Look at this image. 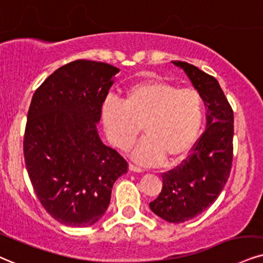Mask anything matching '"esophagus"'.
<instances>
[{"label": "esophagus", "instance_id": "1", "mask_svg": "<svg viewBox=\"0 0 263 263\" xmlns=\"http://www.w3.org/2000/svg\"><path fill=\"white\" fill-rule=\"evenodd\" d=\"M129 170L133 171V172H138V173H141V172H144V170H142L141 167H139V166H137V164H134V163L129 164Z\"/></svg>", "mask_w": 263, "mask_h": 263}]
</instances>
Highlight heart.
Here are the masks:
<instances>
[{
    "label": "heart",
    "mask_w": 263,
    "mask_h": 263,
    "mask_svg": "<svg viewBox=\"0 0 263 263\" xmlns=\"http://www.w3.org/2000/svg\"><path fill=\"white\" fill-rule=\"evenodd\" d=\"M102 122L109 141L128 150L144 129L146 138L133 152L145 164L184 160L195 146L203 123V101L196 90L146 80L126 89L123 102L107 100Z\"/></svg>",
    "instance_id": "obj_1"
}]
</instances>
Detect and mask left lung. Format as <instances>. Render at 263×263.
I'll use <instances>...</instances> for the list:
<instances>
[{
    "instance_id": "1",
    "label": "left lung",
    "mask_w": 263,
    "mask_h": 263,
    "mask_svg": "<svg viewBox=\"0 0 263 263\" xmlns=\"http://www.w3.org/2000/svg\"><path fill=\"white\" fill-rule=\"evenodd\" d=\"M180 67L205 102L206 130L179 166L162 174L163 185L150 202L155 215L164 221H189L215 202L232 170L234 116L216 78L180 61Z\"/></svg>"
}]
</instances>
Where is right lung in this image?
<instances>
[{"mask_svg": "<svg viewBox=\"0 0 263 263\" xmlns=\"http://www.w3.org/2000/svg\"><path fill=\"white\" fill-rule=\"evenodd\" d=\"M117 67L77 60L58 68L31 99L23 151L39 201L56 221L89 227L111 200L128 162L97 133Z\"/></svg>", "mask_w": 263, "mask_h": 263, "instance_id": "obj_1", "label": "right lung"}]
</instances>
